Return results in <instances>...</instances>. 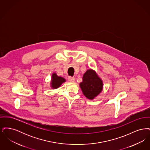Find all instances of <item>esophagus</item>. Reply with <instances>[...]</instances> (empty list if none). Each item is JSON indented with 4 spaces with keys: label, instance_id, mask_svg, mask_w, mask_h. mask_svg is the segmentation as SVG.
Here are the masks:
<instances>
[{
    "label": "esophagus",
    "instance_id": "obj_1",
    "mask_svg": "<svg viewBox=\"0 0 150 150\" xmlns=\"http://www.w3.org/2000/svg\"><path fill=\"white\" fill-rule=\"evenodd\" d=\"M68 79H69V81H70V82H74L75 81V78L74 77L69 76Z\"/></svg>",
    "mask_w": 150,
    "mask_h": 150
}]
</instances>
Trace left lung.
I'll use <instances>...</instances> for the list:
<instances>
[{
  "instance_id": "left-lung-1",
  "label": "left lung",
  "mask_w": 150,
  "mask_h": 150,
  "mask_svg": "<svg viewBox=\"0 0 150 150\" xmlns=\"http://www.w3.org/2000/svg\"><path fill=\"white\" fill-rule=\"evenodd\" d=\"M80 86L86 97L92 100L102 91L103 83L96 73L90 69L84 74Z\"/></svg>"
}]
</instances>
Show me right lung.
<instances>
[{
  "label": "right lung",
  "instance_id": "add662e5",
  "mask_svg": "<svg viewBox=\"0 0 150 150\" xmlns=\"http://www.w3.org/2000/svg\"><path fill=\"white\" fill-rule=\"evenodd\" d=\"M52 83V87L53 88L56 89L57 88H58L59 86L62 84V83H64L65 81V79L63 78L58 76L57 75L54 73L52 75V81H51Z\"/></svg>",
  "mask_w": 150,
  "mask_h": 150
}]
</instances>
